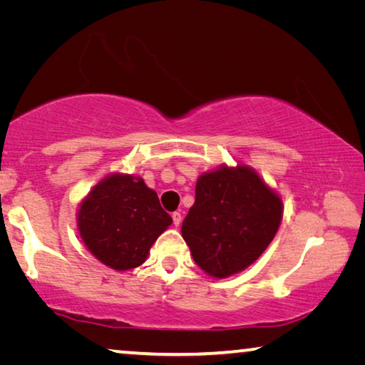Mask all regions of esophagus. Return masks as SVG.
Returning a JSON list of instances; mask_svg holds the SVG:
<instances>
[{"instance_id":"34e87169","label":"esophagus","mask_w":365,"mask_h":365,"mask_svg":"<svg viewBox=\"0 0 365 365\" xmlns=\"http://www.w3.org/2000/svg\"><path fill=\"white\" fill-rule=\"evenodd\" d=\"M172 220H174V225L178 227V225H180V222H182V214L174 212V214H172Z\"/></svg>"}]
</instances>
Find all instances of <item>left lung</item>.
I'll list each match as a JSON object with an SVG mask.
<instances>
[{
  "label": "left lung",
  "instance_id": "left-lung-1",
  "mask_svg": "<svg viewBox=\"0 0 365 365\" xmlns=\"http://www.w3.org/2000/svg\"><path fill=\"white\" fill-rule=\"evenodd\" d=\"M282 200L251 168L201 175L182 237L200 267L215 279L245 270L262 255L282 222Z\"/></svg>",
  "mask_w": 365,
  "mask_h": 365
}]
</instances>
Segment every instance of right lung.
<instances>
[{"label": "right lung", "mask_w": 365, "mask_h": 365, "mask_svg": "<svg viewBox=\"0 0 365 365\" xmlns=\"http://www.w3.org/2000/svg\"><path fill=\"white\" fill-rule=\"evenodd\" d=\"M77 220L86 248L114 270L143 264L153 243L172 224L156 191L143 178L122 174L106 177L90 191Z\"/></svg>", "instance_id": "right-lung-1"}]
</instances>
